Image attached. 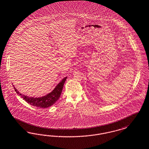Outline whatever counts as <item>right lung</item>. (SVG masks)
<instances>
[{
    "instance_id": "add662e5",
    "label": "right lung",
    "mask_w": 149,
    "mask_h": 149,
    "mask_svg": "<svg viewBox=\"0 0 149 149\" xmlns=\"http://www.w3.org/2000/svg\"><path fill=\"white\" fill-rule=\"evenodd\" d=\"M67 77L63 78L61 81L58 84L55 88L50 93H48L45 95L42 96V97H31L28 96L20 93L14 86V88L16 93L19 95L24 100L26 101L30 105L41 108H47L53 105L55 102L59 99L64 83L65 82ZM14 86V85H13Z\"/></svg>"
}]
</instances>
